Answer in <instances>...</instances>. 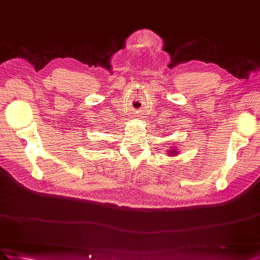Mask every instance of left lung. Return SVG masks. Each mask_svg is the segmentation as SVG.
Instances as JSON below:
<instances>
[{
	"label": "left lung",
	"instance_id": "8db88e82",
	"mask_svg": "<svg viewBox=\"0 0 260 260\" xmlns=\"http://www.w3.org/2000/svg\"><path fill=\"white\" fill-rule=\"evenodd\" d=\"M179 149H176L175 147H172V148H170V149L168 150V155H170V157H174V155H177L179 154Z\"/></svg>",
	"mask_w": 260,
	"mask_h": 260
}]
</instances>
